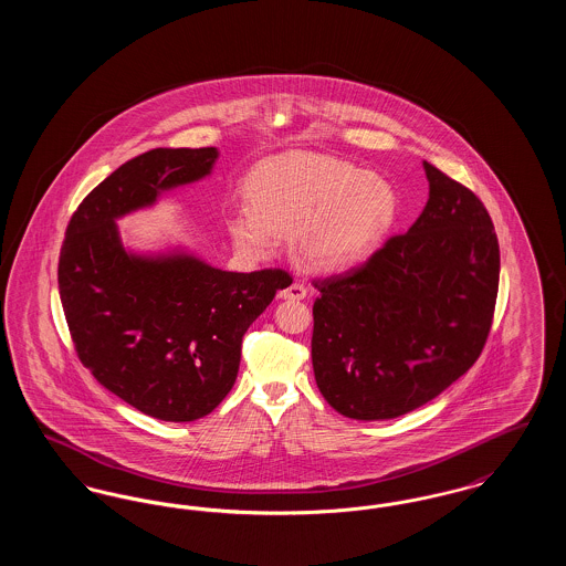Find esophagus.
<instances>
[{
    "label": "esophagus",
    "mask_w": 566,
    "mask_h": 566,
    "mask_svg": "<svg viewBox=\"0 0 566 566\" xmlns=\"http://www.w3.org/2000/svg\"><path fill=\"white\" fill-rule=\"evenodd\" d=\"M280 296L282 298H305L307 296V289L301 284V282H293V284H289L286 289H282L280 291Z\"/></svg>",
    "instance_id": "esophagus-1"
}]
</instances>
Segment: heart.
<instances>
[{"instance_id":"obj_1","label":"heart","mask_w":566,"mask_h":566,"mask_svg":"<svg viewBox=\"0 0 566 566\" xmlns=\"http://www.w3.org/2000/svg\"><path fill=\"white\" fill-rule=\"evenodd\" d=\"M248 212L229 220L233 243L265 259L291 233L296 261L333 273L363 261L397 216V192L374 171L326 155L293 153L259 163L245 178Z\"/></svg>"}]
</instances>
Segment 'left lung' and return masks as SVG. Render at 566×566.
<instances>
[{
	"mask_svg": "<svg viewBox=\"0 0 566 566\" xmlns=\"http://www.w3.org/2000/svg\"><path fill=\"white\" fill-rule=\"evenodd\" d=\"M424 171L429 201L409 231L314 284V376L346 418L413 411L484 350L501 271L494 224L473 190L431 163Z\"/></svg>",
	"mask_w": 566,
	"mask_h": 566,
	"instance_id": "left-lung-1",
	"label": "left lung"
}]
</instances>
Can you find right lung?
<instances>
[{
	"instance_id": "add662e5",
	"label": "right lung",
	"mask_w": 566,
	"mask_h": 566,
	"mask_svg": "<svg viewBox=\"0 0 566 566\" xmlns=\"http://www.w3.org/2000/svg\"><path fill=\"white\" fill-rule=\"evenodd\" d=\"M216 148H155L120 165L72 216L59 295L82 365L165 422L208 416L235 384L243 333L293 284L284 270H216L189 252L134 254L116 218L212 174Z\"/></svg>"
}]
</instances>
